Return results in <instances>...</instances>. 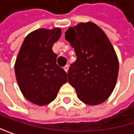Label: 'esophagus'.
I'll return each mask as SVG.
<instances>
[{
  "instance_id": "esophagus-1",
  "label": "esophagus",
  "mask_w": 134,
  "mask_h": 134,
  "mask_svg": "<svg viewBox=\"0 0 134 134\" xmlns=\"http://www.w3.org/2000/svg\"><path fill=\"white\" fill-rule=\"evenodd\" d=\"M64 69L66 72H68V70H69V65H66L65 67H64Z\"/></svg>"
}]
</instances>
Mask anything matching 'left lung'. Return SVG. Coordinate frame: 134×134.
<instances>
[{"label":"left lung","instance_id":"obj_1","mask_svg":"<svg viewBox=\"0 0 134 134\" xmlns=\"http://www.w3.org/2000/svg\"><path fill=\"white\" fill-rule=\"evenodd\" d=\"M77 60L71 64L68 81L87 105L105 101L114 89L119 70L115 50L104 31L92 22L80 23L65 32Z\"/></svg>","mask_w":134,"mask_h":134}]
</instances>
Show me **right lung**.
<instances>
[{"label":"right lung","instance_id":"1","mask_svg":"<svg viewBox=\"0 0 134 134\" xmlns=\"http://www.w3.org/2000/svg\"><path fill=\"white\" fill-rule=\"evenodd\" d=\"M62 35L60 28L40 29L25 38L15 63V74L25 97L37 105H47L57 97L67 82V73L57 64L53 44Z\"/></svg>","mask_w":134,"mask_h":134}]
</instances>
